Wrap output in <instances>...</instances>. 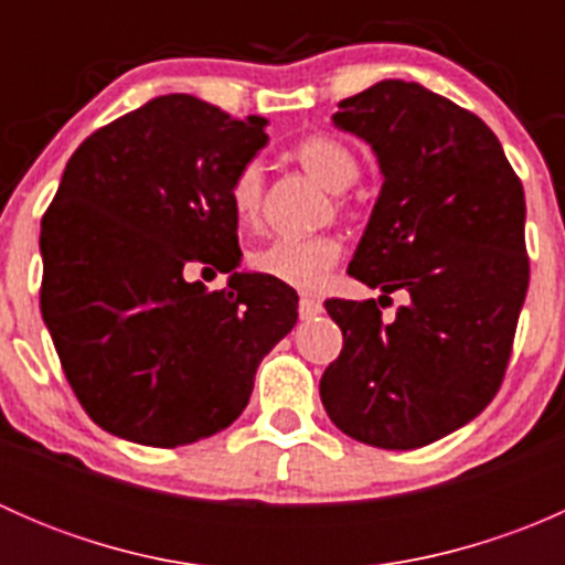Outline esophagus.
<instances>
[{
	"label": "esophagus",
	"mask_w": 565,
	"mask_h": 565,
	"mask_svg": "<svg viewBox=\"0 0 565 565\" xmlns=\"http://www.w3.org/2000/svg\"><path fill=\"white\" fill-rule=\"evenodd\" d=\"M298 311L300 319H315L317 315H322V303H319L317 298H309V295H306V298H300Z\"/></svg>",
	"instance_id": "1"
}]
</instances>
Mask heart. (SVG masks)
I'll list each match as a JSON object with an SVG mask.
<instances>
[{"label": "heart", "instance_id": "heart-1", "mask_svg": "<svg viewBox=\"0 0 565 565\" xmlns=\"http://www.w3.org/2000/svg\"><path fill=\"white\" fill-rule=\"evenodd\" d=\"M292 156L306 172L317 177L333 193L347 191L361 174L355 156L341 141L328 139V136H309V139L298 141ZM262 199H265V172H262L259 163L250 161L235 174L230 188L235 218L246 226L256 224L262 213ZM339 256L341 243L330 235L276 237L262 248L250 250L248 265L259 276L303 289V292H315L328 281Z\"/></svg>", "mask_w": 565, "mask_h": 565}]
</instances>
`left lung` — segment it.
I'll list each match as a JSON object with an SVG mask.
<instances>
[{"label":"left lung","instance_id":"left-lung-1","mask_svg":"<svg viewBox=\"0 0 565 565\" xmlns=\"http://www.w3.org/2000/svg\"><path fill=\"white\" fill-rule=\"evenodd\" d=\"M333 125L383 172L347 267L383 295L324 303L344 347L319 396L352 440L409 451L470 424L503 383L530 281L525 191L483 119L415 82L341 100ZM396 288L411 300L383 320Z\"/></svg>","mask_w":565,"mask_h":565}]
</instances>
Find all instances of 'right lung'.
Listing matches in <instances>:
<instances>
[{
    "instance_id": "1",
    "label": "right lung",
    "mask_w": 565,
    "mask_h": 565,
    "mask_svg": "<svg viewBox=\"0 0 565 565\" xmlns=\"http://www.w3.org/2000/svg\"><path fill=\"white\" fill-rule=\"evenodd\" d=\"M232 119L161 95L82 141L40 224V311L65 377L108 435L177 448L246 409L262 358L298 322V295L237 273L235 174L267 145ZM191 264L231 273L210 294Z\"/></svg>"
}]
</instances>
